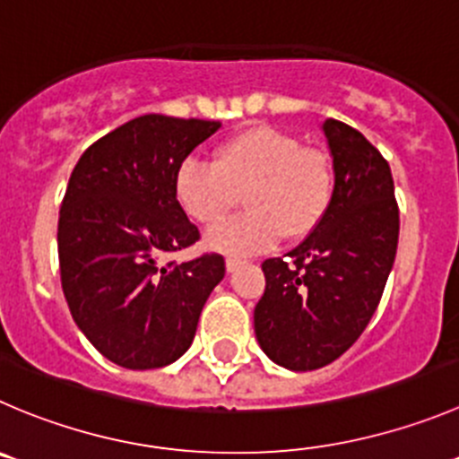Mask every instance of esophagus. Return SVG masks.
<instances>
[{
  "label": "esophagus",
  "mask_w": 459,
  "mask_h": 459,
  "mask_svg": "<svg viewBox=\"0 0 459 459\" xmlns=\"http://www.w3.org/2000/svg\"><path fill=\"white\" fill-rule=\"evenodd\" d=\"M243 265L241 259H237V256H227L225 259V268L227 273H234V270H238Z\"/></svg>",
  "instance_id": "1"
}]
</instances>
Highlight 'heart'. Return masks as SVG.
Returning a JSON list of instances; mask_svg holds the SVG:
<instances>
[{
  "label": "heart",
  "instance_id": "b5f03b06",
  "mask_svg": "<svg viewBox=\"0 0 459 459\" xmlns=\"http://www.w3.org/2000/svg\"><path fill=\"white\" fill-rule=\"evenodd\" d=\"M247 191L250 213L207 237L212 250L250 256L283 238H304L325 221L333 200L329 157L270 126H250L218 143L212 161L185 160L173 178L182 212L198 225H221Z\"/></svg>",
  "mask_w": 459,
  "mask_h": 459
}]
</instances>
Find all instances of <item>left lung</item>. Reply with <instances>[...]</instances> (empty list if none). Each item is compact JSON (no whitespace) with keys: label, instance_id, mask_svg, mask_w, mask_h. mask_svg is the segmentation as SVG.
Instances as JSON below:
<instances>
[{"label":"left lung","instance_id":"left-lung-1","mask_svg":"<svg viewBox=\"0 0 459 459\" xmlns=\"http://www.w3.org/2000/svg\"><path fill=\"white\" fill-rule=\"evenodd\" d=\"M333 157L325 221L283 259H265L255 333L273 363L311 372L342 356L372 320L399 246L390 164L351 126L322 124Z\"/></svg>","mask_w":459,"mask_h":459}]
</instances>
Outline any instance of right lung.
<instances>
[{"mask_svg": "<svg viewBox=\"0 0 459 459\" xmlns=\"http://www.w3.org/2000/svg\"><path fill=\"white\" fill-rule=\"evenodd\" d=\"M221 121L143 115L81 155L58 218V261L74 322L126 369L176 363L225 277L221 255L161 265L200 238L173 194L178 167Z\"/></svg>", "mask_w": 459, "mask_h": 459, "instance_id": "right-lung-1", "label": "right lung"}]
</instances>
